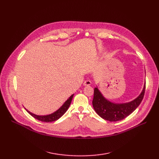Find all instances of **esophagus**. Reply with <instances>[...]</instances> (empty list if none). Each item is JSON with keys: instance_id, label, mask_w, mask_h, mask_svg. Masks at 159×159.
Returning <instances> with one entry per match:
<instances>
[{"instance_id": "obj_1", "label": "esophagus", "mask_w": 159, "mask_h": 159, "mask_svg": "<svg viewBox=\"0 0 159 159\" xmlns=\"http://www.w3.org/2000/svg\"><path fill=\"white\" fill-rule=\"evenodd\" d=\"M84 86H89V85H91V82L90 81V80H85L84 81Z\"/></svg>"}]
</instances>
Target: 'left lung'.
<instances>
[{
    "mask_svg": "<svg viewBox=\"0 0 159 159\" xmlns=\"http://www.w3.org/2000/svg\"><path fill=\"white\" fill-rule=\"evenodd\" d=\"M145 89L146 82L143 91L135 100L127 103L115 104L105 98L98 89L95 88L92 101L93 108L96 113L104 120L110 122L121 120L126 118L140 105L144 98Z\"/></svg>",
    "mask_w": 159,
    "mask_h": 159,
    "instance_id": "8db88e82",
    "label": "left lung"
}]
</instances>
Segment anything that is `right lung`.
I'll return each instance as SVG.
<instances>
[{
    "mask_svg": "<svg viewBox=\"0 0 159 159\" xmlns=\"http://www.w3.org/2000/svg\"><path fill=\"white\" fill-rule=\"evenodd\" d=\"M74 94L71 95L70 98H68V99L64 103V104L58 109V110H57L55 112L50 114V115H37L33 114L32 113H31L30 111H28L26 110V111L32 116L34 117L35 119L40 120L42 122H51L53 121H55L57 120H58V119H60L61 116L66 113V111L68 110V109L69 108V106H70V104L71 102L72 98L73 97Z\"/></svg>",
    "mask_w": 159,
    "mask_h": 159,
    "instance_id": "add662e5",
    "label": "right lung"
}]
</instances>
